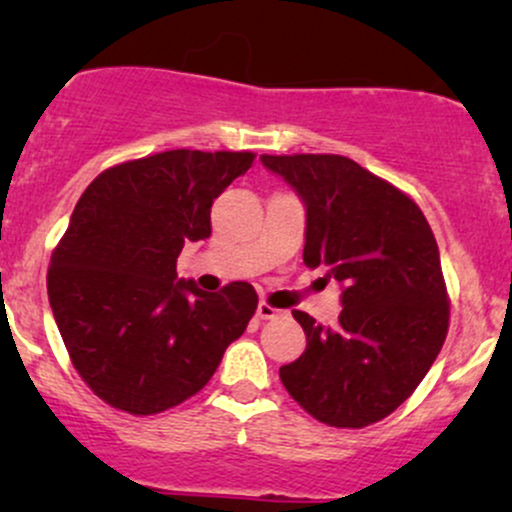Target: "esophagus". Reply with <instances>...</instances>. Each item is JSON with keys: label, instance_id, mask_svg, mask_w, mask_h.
<instances>
[{"label": "esophagus", "instance_id": "34e87169", "mask_svg": "<svg viewBox=\"0 0 512 512\" xmlns=\"http://www.w3.org/2000/svg\"><path fill=\"white\" fill-rule=\"evenodd\" d=\"M281 315H284V310H276L269 303L257 305V317H260V320H274V317H281Z\"/></svg>", "mask_w": 512, "mask_h": 512}]
</instances>
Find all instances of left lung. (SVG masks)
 Listing matches in <instances>:
<instances>
[{
  "mask_svg": "<svg viewBox=\"0 0 512 512\" xmlns=\"http://www.w3.org/2000/svg\"><path fill=\"white\" fill-rule=\"evenodd\" d=\"M305 207L308 267L342 286L337 327L301 310L305 351L279 378L317 421L363 428L419 387L448 334V293L438 243L411 199L334 154L260 156Z\"/></svg>",
  "mask_w": 512,
  "mask_h": 512,
  "instance_id": "8db88e82",
  "label": "left lung"
}]
</instances>
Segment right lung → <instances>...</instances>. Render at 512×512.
<instances>
[{"mask_svg": "<svg viewBox=\"0 0 512 512\" xmlns=\"http://www.w3.org/2000/svg\"><path fill=\"white\" fill-rule=\"evenodd\" d=\"M252 158L163 151L105 170L76 202L48 298L74 368L110 407L149 416L197 395L255 315L245 281L207 293L175 272L182 245L211 236V204Z\"/></svg>", "mask_w": 512, "mask_h": 512, "instance_id": "1", "label": "right lung"}]
</instances>
